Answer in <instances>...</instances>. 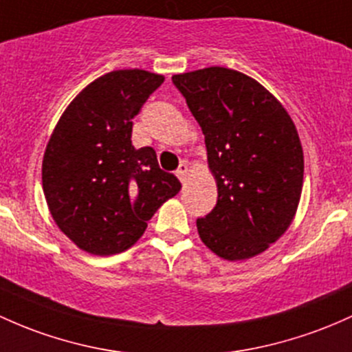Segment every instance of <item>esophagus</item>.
Segmentation results:
<instances>
[{
    "instance_id": "1",
    "label": "esophagus",
    "mask_w": 352,
    "mask_h": 352,
    "mask_svg": "<svg viewBox=\"0 0 352 352\" xmlns=\"http://www.w3.org/2000/svg\"><path fill=\"white\" fill-rule=\"evenodd\" d=\"M187 175H188V165L187 164H180L179 170H177V177L182 184L187 182Z\"/></svg>"
}]
</instances>
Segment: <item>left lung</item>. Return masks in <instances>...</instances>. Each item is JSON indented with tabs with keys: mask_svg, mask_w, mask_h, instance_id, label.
<instances>
[{
	"mask_svg": "<svg viewBox=\"0 0 352 352\" xmlns=\"http://www.w3.org/2000/svg\"><path fill=\"white\" fill-rule=\"evenodd\" d=\"M172 82L206 135L217 204L197 230L226 261L256 257L294 220L304 153L291 115L269 90L237 69L210 67Z\"/></svg>",
	"mask_w": 352,
	"mask_h": 352,
	"instance_id": "left-lung-1",
	"label": "left lung"
}]
</instances>
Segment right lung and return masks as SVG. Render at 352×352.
Segmentation results:
<instances>
[{"mask_svg": "<svg viewBox=\"0 0 352 352\" xmlns=\"http://www.w3.org/2000/svg\"><path fill=\"white\" fill-rule=\"evenodd\" d=\"M164 75L115 69L83 88L50 137L41 180L50 214L76 247L111 256L132 247L182 188L152 146L132 145V120Z\"/></svg>", "mask_w": 352, "mask_h": 352, "instance_id": "right-lung-1", "label": "right lung"}]
</instances>
